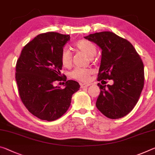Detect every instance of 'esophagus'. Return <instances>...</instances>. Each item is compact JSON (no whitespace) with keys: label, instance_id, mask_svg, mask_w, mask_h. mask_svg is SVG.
<instances>
[{"label":"esophagus","instance_id":"obj_1","mask_svg":"<svg viewBox=\"0 0 155 155\" xmlns=\"http://www.w3.org/2000/svg\"><path fill=\"white\" fill-rule=\"evenodd\" d=\"M90 83H81V88H87L88 86H90Z\"/></svg>","mask_w":155,"mask_h":155}]
</instances>
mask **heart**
<instances>
[{
  "mask_svg": "<svg viewBox=\"0 0 155 155\" xmlns=\"http://www.w3.org/2000/svg\"><path fill=\"white\" fill-rule=\"evenodd\" d=\"M76 48L78 50L84 53L89 58H93L97 52L95 45L90 41L87 40H80L75 44ZM61 61L65 67H69L72 63V55L68 49L64 48L61 53ZM92 74V71L87 69L77 68L72 71V77L75 79L87 81L89 80L90 76Z\"/></svg>",
  "mask_w": 155,
  "mask_h": 155,
  "instance_id": "heart-1",
  "label": "heart"
}]
</instances>
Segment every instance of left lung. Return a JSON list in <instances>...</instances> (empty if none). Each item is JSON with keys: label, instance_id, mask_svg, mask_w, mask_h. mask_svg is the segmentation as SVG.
Returning <instances> with one entry per match:
<instances>
[{"label": "left lung", "instance_id": "obj_1", "mask_svg": "<svg viewBox=\"0 0 155 155\" xmlns=\"http://www.w3.org/2000/svg\"><path fill=\"white\" fill-rule=\"evenodd\" d=\"M84 38L102 50L97 80L114 82L107 86L98 83L101 92L96 106L110 119L125 117L136 105L143 87L144 67L141 57L128 41L111 31L92 34Z\"/></svg>", "mask_w": 155, "mask_h": 155}]
</instances>
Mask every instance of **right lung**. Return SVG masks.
Returning a JSON list of instances; mask_svg holds the SVG:
<instances>
[{
    "instance_id": "1",
    "label": "right lung",
    "mask_w": 155,
    "mask_h": 155,
    "mask_svg": "<svg viewBox=\"0 0 155 155\" xmlns=\"http://www.w3.org/2000/svg\"><path fill=\"white\" fill-rule=\"evenodd\" d=\"M70 35L47 32L36 36L21 51L16 66V81L21 99L29 112L38 119L52 121L67 112L78 83L65 82V87L55 86L61 78V53Z\"/></svg>"
}]
</instances>
